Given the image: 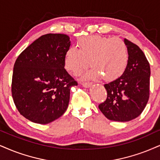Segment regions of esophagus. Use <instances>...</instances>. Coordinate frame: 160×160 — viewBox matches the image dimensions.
Masks as SVG:
<instances>
[{
  "mask_svg": "<svg viewBox=\"0 0 160 160\" xmlns=\"http://www.w3.org/2000/svg\"><path fill=\"white\" fill-rule=\"evenodd\" d=\"M91 83L90 82H82V85L84 87V88H89V87L91 86Z\"/></svg>",
  "mask_w": 160,
  "mask_h": 160,
  "instance_id": "esophagus-1",
  "label": "esophagus"
}]
</instances>
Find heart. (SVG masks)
<instances>
[{
    "label": "heart",
    "mask_w": 160,
    "mask_h": 160,
    "mask_svg": "<svg viewBox=\"0 0 160 160\" xmlns=\"http://www.w3.org/2000/svg\"><path fill=\"white\" fill-rule=\"evenodd\" d=\"M78 50L70 47L65 54L67 70L74 75L85 70L90 63L92 70L86 75L90 78L103 76L104 79L113 81L125 72L129 62L125 42L119 37L90 35L78 41Z\"/></svg>",
    "instance_id": "heart-1"
}]
</instances>
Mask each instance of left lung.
Returning a JSON list of instances; mask_svg holds the SVG:
<instances>
[{"label":"left lung","instance_id":"left-lung-1","mask_svg":"<svg viewBox=\"0 0 160 160\" xmlns=\"http://www.w3.org/2000/svg\"><path fill=\"white\" fill-rule=\"evenodd\" d=\"M129 62L119 78L104 84L106 100L98 108L108 119L128 122L138 117L145 109L150 95L151 68L142 50L125 38Z\"/></svg>","mask_w":160,"mask_h":160}]
</instances>
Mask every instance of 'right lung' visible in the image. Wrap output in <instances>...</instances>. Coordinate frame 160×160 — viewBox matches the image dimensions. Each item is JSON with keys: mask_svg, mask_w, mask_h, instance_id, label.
Listing matches in <instances>:
<instances>
[{"mask_svg": "<svg viewBox=\"0 0 160 160\" xmlns=\"http://www.w3.org/2000/svg\"><path fill=\"white\" fill-rule=\"evenodd\" d=\"M68 35L41 36L19 55L14 64L12 96L19 113L29 121L47 124L62 116L76 81L64 69Z\"/></svg>", "mask_w": 160, "mask_h": 160, "instance_id": "add662e5", "label": "right lung"}]
</instances>
